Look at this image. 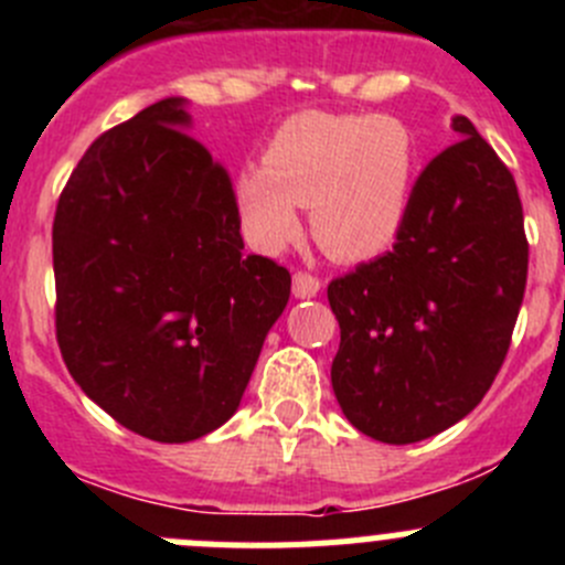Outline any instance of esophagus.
Returning a JSON list of instances; mask_svg holds the SVG:
<instances>
[{
	"mask_svg": "<svg viewBox=\"0 0 565 565\" xmlns=\"http://www.w3.org/2000/svg\"><path fill=\"white\" fill-rule=\"evenodd\" d=\"M319 287H322V281H319L317 276H311V273L298 270L292 276V295H295V298H315V295L319 292Z\"/></svg>",
	"mask_w": 565,
	"mask_h": 565,
	"instance_id": "34e87169",
	"label": "esophagus"
}]
</instances>
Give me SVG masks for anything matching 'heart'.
<instances>
[{
	"label": "heart",
	"mask_w": 565,
	"mask_h": 565,
	"mask_svg": "<svg viewBox=\"0 0 565 565\" xmlns=\"http://www.w3.org/2000/svg\"><path fill=\"white\" fill-rule=\"evenodd\" d=\"M415 180L418 150L402 119L300 111L278 125L262 167L235 177V207L256 248L281 250L300 235L298 204H309L319 246L363 262L398 237Z\"/></svg>",
	"instance_id": "obj_1"
}]
</instances>
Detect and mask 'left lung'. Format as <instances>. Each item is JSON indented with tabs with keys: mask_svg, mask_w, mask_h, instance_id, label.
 <instances>
[{
	"mask_svg": "<svg viewBox=\"0 0 565 565\" xmlns=\"http://www.w3.org/2000/svg\"><path fill=\"white\" fill-rule=\"evenodd\" d=\"M415 180L388 254L328 284L341 328L330 380L341 413L391 446L465 418L498 377L525 298L520 191L467 117Z\"/></svg>",
	"mask_w": 565,
	"mask_h": 565,
	"instance_id": "left-lung-1",
	"label": "left lung"
}]
</instances>
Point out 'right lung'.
Returning a JSON list of instances; mask_svg holds the SVG:
<instances>
[{"mask_svg":"<svg viewBox=\"0 0 565 565\" xmlns=\"http://www.w3.org/2000/svg\"><path fill=\"white\" fill-rule=\"evenodd\" d=\"M167 98L89 145L54 215L56 341L117 424L188 443L241 407L287 267L243 254L230 174Z\"/></svg>","mask_w":565,"mask_h":565,"instance_id":"right-lung-1","label":"right lung"}]
</instances>
